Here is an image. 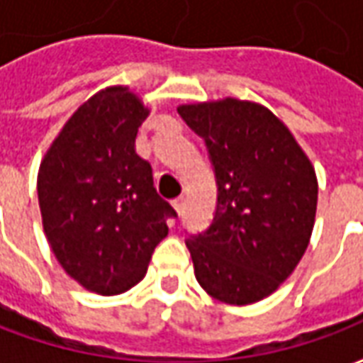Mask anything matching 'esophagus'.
<instances>
[{
    "instance_id": "obj_1",
    "label": "esophagus",
    "mask_w": 363,
    "mask_h": 363,
    "mask_svg": "<svg viewBox=\"0 0 363 363\" xmlns=\"http://www.w3.org/2000/svg\"><path fill=\"white\" fill-rule=\"evenodd\" d=\"M184 204H186V198H184V196H179V198H174V200H173L174 212L179 213V216H181V213L184 212Z\"/></svg>"
}]
</instances>
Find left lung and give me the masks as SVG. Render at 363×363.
I'll list each match as a JSON object with an SVG mask.
<instances>
[{
  "label": "left lung",
  "instance_id": "1",
  "mask_svg": "<svg viewBox=\"0 0 363 363\" xmlns=\"http://www.w3.org/2000/svg\"><path fill=\"white\" fill-rule=\"evenodd\" d=\"M216 171L212 225L186 241L198 284L229 305L264 299L296 270L317 213V174L267 106L225 96L181 104Z\"/></svg>",
  "mask_w": 363,
  "mask_h": 363
}]
</instances>
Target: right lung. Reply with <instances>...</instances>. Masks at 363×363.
<instances>
[{"label":"right lung","mask_w":363,"mask_h":363,"mask_svg":"<svg viewBox=\"0 0 363 363\" xmlns=\"http://www.w3.org/2000/svg\"><path fill=\"white\" fill-rule=\"evenodd\" d=\"M150 112L126 85L101 89L69 116L40 161L44 235L67 276L99 296H118L142 280L169 233L167 218L177 216L135 153Z\"/></svg>","instance_id":"right-lung-1"}]
</instances>
